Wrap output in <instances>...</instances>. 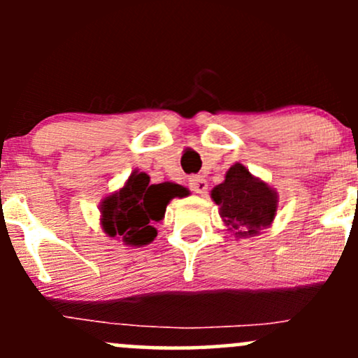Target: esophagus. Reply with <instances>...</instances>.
<instances>
[{"label":"esophagus","instance_id":"esophagus-1","mask_svg":"<svg viewBox=\"0 0 358 358\" xmlns=\"http://www.w3.org/2000/svg\"><path fill=\"white\" fill-rule=\"evenodd\" d=\"M190 188L195 193H200V195H205L208 190V183L203 176H192L190 178Z\"/></svg>","mask_w":358,"mask_h":358}]
</instances>
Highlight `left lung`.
Listing matches in <instances>:
<instances>
[{
	"instance_id": "obj_1",
	"label": "left lung",
	"mask_w": 358,
	"mask_h": 358,
	"mask_svg": "<svg viewBox=\"0 0 358 358\" xmlns=\"http://www.w3.org/2000/svg\"><path fill=\"white\" fill-rule=\"evenodd\" d=\"M219 205V213L237 239L254 237L273 224L278 212V193L268 183L254 176L242 163L225 173V180L210 193Z\"/></svg>"
}]
</instances>
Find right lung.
<instances>
[{
    "mask_svg": "<svg viewBox=\"0 0 358 358\" xmlns=\"http://www.w3.org/2000/svg\"><path fill=\"white\" fill-rule=\"evenodd\" d=\"M188 190L171 182L151 185L145 171L134 170L124 187L106 196L99 205L101 227L109 237L129 248H143L156 237V222L163 220L171 199Z\"/></svg>",
    "mask_w": 358,
    "mask_h": 358,
    "instance_id": "1",
    "label": "right lung"
}]
</instances>
